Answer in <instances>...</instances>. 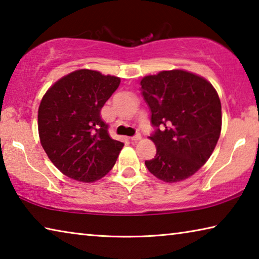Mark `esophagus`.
<instances>
[{
	"label": "esophagus",
	"instance_id": "1",
	"mask_svg": "<svg viewBox=\"0 0 259 259\" xmlns=\"http://www.w3.org/2000/svg\"><path fill=\"white\" fill-rule=\"evenodd\" d=\"M130 139L133 140V142H138V140L142 139V136H140L139 134H136V135H135V136H133V137H131Z\"/></svg>",
	"mask_w": 259,
	"mask_h": 259
}]
</instances>
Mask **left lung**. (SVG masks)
I'll return each instance as SVG.
<instances>
[{
	"instance_id": "obj_1",
	"label": "left lung",
	"mask_w": 259,
	"mask_h": 259,
	"mask_svg": "<svg viewBox=\"0 0 259 259\" xmlns=\"http://www.w3.org/2000/svg\"><path fill=\"white\" fill-rule=\"evenodd\" d=\"M151 111L156 146L148 171L166 183L184 181L208 161L222 130V105L214 88L203 77L174 69L140 81Z\"/></svg>"
}]
</instances>
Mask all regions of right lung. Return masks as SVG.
<instances>
[{
    "label": "right lung",
    "mask_w": 259,
    "mask_h": 259,
    "mask_svg": "<svg viewBox=\"0 0 259 259\" xmlns=\"http://www.w3.org/2000/svg\"><path fill=\"white\" fill-rule=\"evenodd\" d=\"M119 85V77L78 69L43 96L37 115L42 147L67 177L91 183L115 164L124 144L111 138L100 109Z\"/></svg>",
    "instance_id": "add662e5"
}]
</instances>
